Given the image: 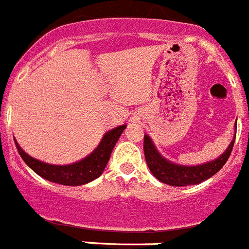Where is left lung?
<instances>
[{
    "mask_svg": "<svg viewBox=\"0 0 249 249\" xmlns=\"http://www.w3.org/2000/svg\"><path fill=\"white\" fill-rule=\"evenodd\" d=\"M234 140H236V135H234V138L230 143V146L227 147V149L224 151V153H222V156H219L217 160L203 164H198V166H182V164L173 163L167 158H164L163 156H160L149 136L144 135V157H146L149 171L158 181L175 187L198 184L215 175L224 166V163L227 162L231 156Z\"/></svg>",
    "mask_w": 249,
    "mask_h": 249,
    "instance_id": "obj_1",
    "label": "left lung"
}]
</instances>
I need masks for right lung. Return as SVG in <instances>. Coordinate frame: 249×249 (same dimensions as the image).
Masks as SVG:
<instances>
[{
	"label": "right lung",
	"mask_w": 249,
	"mask_h": 249,
	"mask_svg": "<svg viewBox=\"0 0 249 249\" xmlns=\"http://www.w3.org/2000/svg\"><path fill=\"white\" fill-rule=\"evenodd\" d=\"M124 128H126V124H122V126H118L108 131L103 136L101 143L91 155L78 160V162L67 164V166L50 164L36 160L32 156L27 155L19 147L16 140H15V143H16L17 151H18L22 160H25L26 164L38 176H41L47 181L65 184V186H82V184L89 183V182L93 181L102 175L106 164L111 157L114 144L117 143L118 138L122 135Z\"/></svg>",
	"instance_id": "add662e5"
}]
</instances>
